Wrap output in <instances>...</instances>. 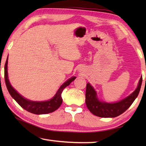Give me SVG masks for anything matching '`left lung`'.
Segmentation results:
<instances>
[{"mask_svg":"<svg viewBox=\"0 0 146 146\" xmlns=\"http://www.w3.org/2000/svg\"><path fill=\"white\" fill-rule=\"evenodd\" d=\"M142 82V77L140 78L137 88L129 96L118 102L110 103L98 99L97 93L90 83L86 85V104L93 115L102 118H113L125 111L138 97Z\"/></svg>","mask_w":146,"mask_h":146,"instance_id":"obj_1","label":"left lung"}]
</instances>
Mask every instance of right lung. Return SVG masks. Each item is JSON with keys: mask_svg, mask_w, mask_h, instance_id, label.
Listing matches in <instances>:
<instances>
[{"mask_svg": "<svg viewBox=\"0 0 146 146\" xmlns=\"http://www.w3.org/2000/svg\"><path fill=\"white\" fill-rule=\"evenodd\" d=\"M8 56L5 64L4 67V78L5 82L7 89L9 91L12 98L21 106L24 110L28 111L31 113L36 115L48 114L49 113H52L60 107L62 103V98L61 97V94L62 93L64 89L67 87L76 78V76H72L66 80L62 85L56 93L55 96L51 99L46 101H32L27 99L19 94L11 85L8 78Z\"/></svg>", "mask_w": 146, "mask_h": 146, "instance_id": "obj_1", "label": "right lung"}]
</instances>
